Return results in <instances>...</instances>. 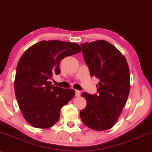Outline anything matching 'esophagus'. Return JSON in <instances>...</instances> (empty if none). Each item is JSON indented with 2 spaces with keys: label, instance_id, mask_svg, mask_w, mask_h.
Segmentation results:
<instances>
[{
  "label": "esophagus",
  "instance_id": "1",
  "mask_svg": "<svg viewBox=\"0 0 152 152\" xmlns=\"http://www.w3.org/2000/svg\"><path fill=\"white\" fill-rule=\"evenodd\" d=\"M80 95H81V92L79 91H76V96L78 97L80 96Z\"/></svg>",
  "mask_w": 152,
  "mask_h": 152
}]
</instances>
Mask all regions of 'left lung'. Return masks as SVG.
Instances as JSON below:
<instances>
[{"label": "left lung", "mask_w": 152, "mask_h": 152, "mask_svg": "<svg viewBox=\"0 0 152 152\" xmlns=\"http://www.w3.org/2000/svg\"><path fill=\"white\" fill-rule=\"evenodd\" d=\"M91 76L99 78L98 94L83 93L87 104L80 112L84 125L96 131L110 129L118 121L130 91L129 69L121 52L105 40L81 44Z\"/></svg>", "instance_id": "1"}]
</instances>
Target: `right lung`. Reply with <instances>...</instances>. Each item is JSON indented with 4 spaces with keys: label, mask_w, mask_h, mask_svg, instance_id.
Returning a JSON list of instances; mask_svg holds the SVG:
<instances>
[{
    "label": "right lung",
    "mask_w": 152,
    "mask_h": 152,
    "mask_svg": "<svg viewBox=\"0 0 152 152\" xmlns=\"http://www.w3.org/2000/svg\"><path fill=\"white\" fill-rule=\"evenodd\" d=\"M74 42L49 40L39 42L23 53L17 65L15 94L24 118L36 128L55 125L60 111L75 96V91L52 85L54 74L61 73L62 58L80 52Z\"/></svg>",
    "instance_id": "1"
}]
</instances>
